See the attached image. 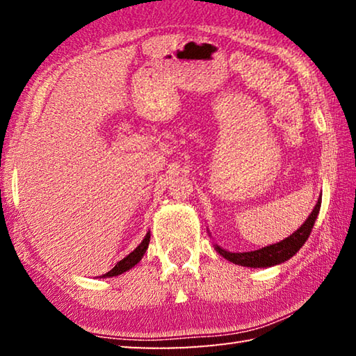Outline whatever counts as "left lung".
<instances>
[{
	"label": "left lung",
	"instance_id": "1",
	"mask_svg": "<svg viewBox=\"0 0 356 356\" xmlns=\"http://www.w3.org/2000/svg\"><path fill=\"white\" fill-rule=\"evenodd\" d=\"M322 197H318L316 207L312 209L311 215L308 216L301 227H298L291 237L281 240L280 243H273L270 246H264L261 250L256 251H248V252H231L220 248L218 245H215V250L220 252V254L231 261L232 264L243 265V267H252V268H261V267H272V265H278L281 262H286L292 256L297 254V251L305 245L306 240H308L309 234L312 231V226H314L316 218L318 215V210H321Z\"/></svg>",
	"mask_w": 356,
	"mask_h": 356
}]
</instances>
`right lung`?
<instances>
[{
    "mask_svg": "<svg viewBox=\"0 0 356 356\" xmlns=\"http://www.w3.org/2000/svg\"><path fill=\"white\" fill-rule=\"evenodd\" d=\"M149 242H150V232L146 234V237L143 238V242L136 246V248L130 252L129 256H125L122 261H119L114 267L110 270V272L102 275L100 278H111V276H118V275H122L124 272H127V270H130L131 267H135V265L141 261L144 252H146L147 246H149Z\"/></svg>",
    "mask_w": 356,
    "mask_h": 356,
    "instance_id": "1",
    "label": "right lung"
}]
</instances>
